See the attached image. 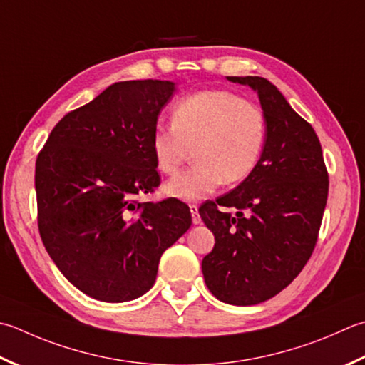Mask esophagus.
Segmentation results:
<instances>
[{
  "instance_id": "obj_1",
  "label": "esophagus",
  "mask_w": 365,
  "mask_h": 365,
  "mask_svg": "<svg viewBox=\"0 0 365 365\" xmlns=\"http://www.w3.org/2000/svg\"><path fill=\"white\" fill-rule=\"evenodd\" d=\"M190 212H191L192 223H195V225L201 223V217H199V212H197V205L196 204H190Z\"/></svg>"
}]
</instances>
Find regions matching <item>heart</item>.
<instances>
[{
	"label": "heart",
	"instance_id": "1",
	"mask_svg": "<svg viewBox=\"0 0 365 365\" xmlns=\"http://www.w3.org/2000/svg\"><path fill=\"white\" fill-rule=\"evenodd\" d=\"M170 126L152 135L155 166L175 174L192 150L195 164L164 185L180 201H201L223 182L234 185L253 174L267 139L266 113L258 104L226 90H207L178 101Z\"/></svg>",
	"mask_w": 365,
	"mask_h": 365
}]
</instances>
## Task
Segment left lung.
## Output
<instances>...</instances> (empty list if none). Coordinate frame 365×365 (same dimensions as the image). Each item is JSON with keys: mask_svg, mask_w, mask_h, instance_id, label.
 Returning a JSON list of instances; mask_svg holds the SVG:
<instances>
[{"mask_svg": "<svg viewBox=\"0 0 365 365\" xmlns=\"http://www.w3.org/2000/svg\"><path fill=\"white\" fill-rule=\"evenodd\" d=\"M258 91L267 139L253 174L199 209L215 235L202 259L207 288L220 301L256 305L284 289L315 250L329 191L319 139L274 83L258 76L227 77ZM220 206H235L232 217Z\"/></svg>", "mask_w": 365, "mask_h": 365, "instance_id": "obj_1", "label": "left lung"}]
</instances>
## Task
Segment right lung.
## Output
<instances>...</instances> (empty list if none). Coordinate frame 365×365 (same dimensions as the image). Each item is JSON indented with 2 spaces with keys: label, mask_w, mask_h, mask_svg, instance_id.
I'll list each match as a JSON object with an SVG mask.
<instances>
[{
  "label": "right lung",
  "mask_w": 365,
  "mask_h": 365,
  "mask_svg": "<svg viewBox=\"0 0 365 365\" xmlns=\"http://www.w3.org/2000/svg\"><path fill=\"white\" fill-rule=\"evenodd\" d=\"M174 82L126 81L66 113L36 158L38 227L60 272L85 294L126 302L153 287L164 250L190 230L175 197L139 202L160 187L152 135Z\"/></svg>",
  "instance_id": "1"
}]
</instances>
